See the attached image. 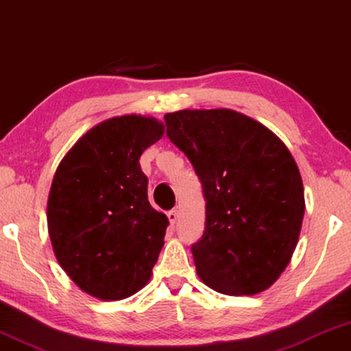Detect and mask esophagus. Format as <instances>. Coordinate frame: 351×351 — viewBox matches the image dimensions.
Wrapping results in <instances>:
<instances>
[{
	"label": "esophagus",
	"instance_id": "esophagus-1",
	"mask_svg": "<svg viewBox=\"0 0 351 351\" xmlns=\"http://www.w3.org/2000/svg\"><path fill=\"white\" fill-rule=\"evenodd\" d=\"M167 219H169V222H171V225H174L176 222H177V219H179V213H177L176 209H172V210H169V213H167Z\"/></svg>",
	"mask_w": 351,
	"mask_h": 351
}]
</instances>
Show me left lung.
<instances>
[{"label":"left lung","mask_w":351,"mask_h":351,"mask_svg":"<svg viewBox=\"0 0 351 351\" xmlns=\"http://www.w3.org/2000/svg\"><path fill=\"white\" fill-rule=\"evenodd\" d=\"M165 119L203 184L206 230L191 246L199 280L225 295L267 291L289 265L305 213L289 148L230 108H186Z\"/></svg>","instance_id":"8db88e82"}]
</instances>
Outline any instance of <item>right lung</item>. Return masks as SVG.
<instances>
[{
    "label": "right lung",
    "instance_id": "add662e5",
    "mask_svg": "<svg viewBox=\"0 0 351 351\" xmlns=\"http://www.w3.org/2000/svg\"><path fill=\"white\" fill-rule=\"evenodd\" d=\"M165 124L121 114L84 132L57 166L47 232L70 280L99 300L128 299L147 286L169 220L148 203L138 165Z\"/></svg>",
    "mask_w": 351,
    "mask_h": 351
}]
</instances>
